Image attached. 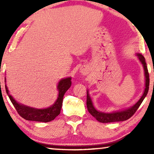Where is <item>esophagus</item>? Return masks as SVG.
Wrapping results in <instances>:
<instances>
[{
  "label": "esophagus",
  "instance_id": "1",
  "mask_svg": "<svg viewBox=\"0 0 154 154\" xmlns=\"http://www.w3.org/2000/svg\"><path fill=\"white\" fill-rule=\"evenodd\" d=\"M81 72L82 73H83V75H86V74H87V73H88V70H87V69H86L85 68H83V69H82L81 70Z\"/></svg>",
  "mask_w": 154,
  "mask_h": 154
}]
</instances>
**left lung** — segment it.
<instances>
[{
    "mask_svg": "<svg viewBox=\"0 0 154 154\" xmlns=\"http://www.w3.org/2000/svg\"><path fill=\"white\" fill-rule=\"evenodd\" d=\"M138 56L139 59H140V62H142L144 69L145 72V77H146V83H145V90L144 92V94L140 98V100L132 106L131 108L126 109L125 111H118V112L111 113H105L102 112H100V111H97L92 104V100L90 99L88 92H87V108L89 113L91 114L94 118H95L96 120H97L100 123H111V122H119V121H124L126 120L129 119L131 118L132 116L134 114L139 107L142 104L143 100L146 96L147 93H148L149 88V74L148 72V69L146 66V63L145 61V59L141 54H137Z\"/></svg>",
    "mask_w": 154,
    "mask_h": 154,
    "instance_id": "1",
    "label": "left lung"
}]
</instances>
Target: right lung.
I'll use <instances>...</instances> for the list:
<instances>
[{
	"mask_svg": "<svg viewBox=\"0 0 154 154\" xmlns=\"http://www.w3.org/2000/svg\"><path fill=\"white\" fill-rule=\"evenodd\" d=\"M71 78L61 80L57 86L59 90V96L55 103L49 108L44 109H36L30 107L23 106L18 104L12 96L8 92L7 86L5 85V90L8 97H9L10 101L15 108L16 111H17L19 115L23 119L27 120V121H33L38 122H47L52 121L60 113L61 108L62 106L63 97H64L65 92H66L71 85Z\"/></svg>",
	"mask_w": 154,
	"mask_h": 154,
	"instance_id": "1",
	"label": "right lung"
}]
</instances>
